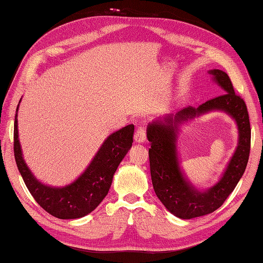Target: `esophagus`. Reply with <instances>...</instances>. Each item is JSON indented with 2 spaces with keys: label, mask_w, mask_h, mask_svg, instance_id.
<instances>
[{
  "label": "esophagus",
  "mask_w": 263,
  "mask_h": 263,
  "mask_svg": "<svg viewBox=\"0 0 263 263\" xmlns=\"http://www.w3.org/2000/svg\"><path fill=\"white\" fill-rule=\"evenodd\" d=\"M134 138H135V141H136V143H139V144L145 143L147 136H146V130H145L144 127H141V126L138 127L136 133H135Z\"/></svg>",
  "instance_id": "34e87169"
}]
</instances>
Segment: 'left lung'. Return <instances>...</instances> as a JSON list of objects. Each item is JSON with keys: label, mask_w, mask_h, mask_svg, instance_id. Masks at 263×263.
Returning <instances> with one entry per match:
<instances>
[{"label": "left lung", "mask_w": 263, "mask_h": 263, "mask_svg": "<svg viewBox=\"0 0 263 263\" xmlns=\"http://www.w3.org/2000/svg\"><path fill=\"white\" fill-rule=\"evenodd\" d=\"M209 74L224 90V94L211 98L195 107L179 110L176 115H167L155 120L147 127V138L151 141L149 164L156 195L162 204L176 217L191 219L211 214L221 207L242 177L250 154L251 128L245 101L235 93L227 73L211 69ZM211 110H222L236 120L239 140L236 152L220 180L203 192L195 189L181 172L176 154L178 125L188 119Z\"/></svg>", "instance_id": "obj_1"}]
</instances>
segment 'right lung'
<instances>
[{
	"mask_svg": "<svg viewBox=\"0 0 263 263\" xmlns=\"http://www.w3.org/2000/svg\"><path fill=\"white\" fill-rule=\"evenodd\" d=\"M17 109L18 105L16 112ZM134 129V125H128L109 135L89 166L75 181L65 187H49L35 178L25 164L15 114L14 156L18 172L34 199L48 214L60 219L82 218L93 211L108 194L116 169L132 147Z\"/></svg>",
	"mask_w": 263,
	"mask_h": 263,
	"instance_id": "add662e5",
	"label": "right lung"
}]
</instances>
